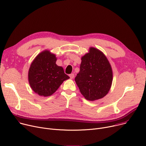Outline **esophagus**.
I'll return each instance as SVG.
<instances>
[{"label":"esophagus","instance_id":"34e87169","mask_svg":"<svg viewBox=\"0 0 146 146\" xmlns=\"http://www.w3.org/2000/svg\"><path fill=\"white\" fill-rule=\"evenodd\" d=\"M69 77H70V78H73L74 77V74H73V73H72V74H69Z\"/></svg>","mask_w":146,"mask_h":146}]
</instances>
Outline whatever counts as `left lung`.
<instances>
[{
	"label": "left lung",
	"instance_id": "left-lung-1",
	"mask_svg": "<svg viewBox=\"0 0 146 146\" xmlns=\"http://www.w3.org/2000/svg\"><path fill=\"white\" fill-rule=\"evenodd\" d=\"M80 70L75 82L81 94L94 101L107 95L112 86L113 73L107 58L100 50L90 47L81 58Z\"/></svg>",
	"mask_w": 146,
	"mask_h": 146
}]
</instances>
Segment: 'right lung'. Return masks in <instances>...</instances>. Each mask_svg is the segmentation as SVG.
Segmentation results:
<instances>
[{"mask_svg":"<svg viewBox=\"0 0 146 146\" xmlns=\"http://www.w3.org/2000/svg\"><path fill=\"white\" fill-rule=\"evenodd\" d=\"M57 58L49 50L41 52L32 62L29 70V82L31 89L40 96L48 97L70 77L62 66L56 64Z\"/></svg>","mask_w":146,"mask_h":146,"instance_id":"1","label":"right lung"}]
</instances>
